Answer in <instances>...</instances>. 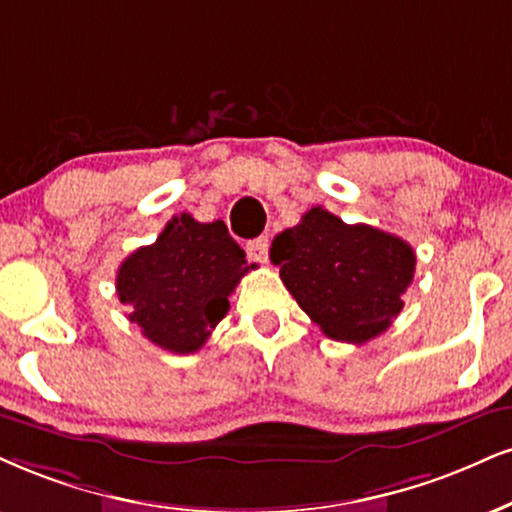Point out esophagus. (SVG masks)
I'll return each mask as SVG.
<instances>
[{
    "label": "esophagus",
    "instance_id": "1",
    "mask_svg": "<svg viewBox=\"0 0 512 512\" xmlns=\"http://www.w3.org/2000/svg\"><path fill=\"white\" fill-rule=\"evenodd\" d=\"M268 237H258V239H251L249 244H246V256H249V261L254 263H266L268 261Z\"/></svg>",
    "mask_w": 512,
    "mask_h": 512
}]
</instances>
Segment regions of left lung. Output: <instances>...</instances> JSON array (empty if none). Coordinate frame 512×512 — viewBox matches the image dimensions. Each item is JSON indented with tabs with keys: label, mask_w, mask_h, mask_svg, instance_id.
Segmentation results:
<instances>
[{
	"label": "left lung",
	"mask_w": 512,
	"mask_h": 512,
	"mask_svg": "<svg viewBox=\"0 0 512 512\" xmlns=\"http://www.w3.org/2000/svg\"><path fill=\"white\" fill-rule=\"evenodd\" d=\"M270 261L315 325L337 342L363 344L401 313L415 251L370 225H346L315 206L273 239Z\"/></svg>",
	"instance_id": "obj_1"
}]
</instances>
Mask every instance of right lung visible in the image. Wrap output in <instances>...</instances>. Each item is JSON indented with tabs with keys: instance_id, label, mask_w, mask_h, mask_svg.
Returning <instances> with one entry per match:
<instances>
[{
	"instance_id": "right-lung-1",
	"label": "right lung",
	"mask_w": 512,
	"mask_h": 512,
	"mask_svg": "<svg viewBox=\"0 0 512 512\" xmlns=\"http://www.w3.org/2000/svg\"><path fill=\"white\" fill-rule=\"evenodd\" d=\"M223 220L170 218L154 244L140 246L118 268L116 292L128 320L151 344L194 353L225 318L237 282L254 266Z\"/></svg>"
}]
</instances>
